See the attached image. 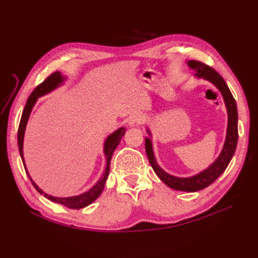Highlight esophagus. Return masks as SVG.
<instances>
[{
  "label": "esophagus",
  "instance_id": "esophagus-1",
  "mask_svg": "<svg viewBox=\"0 0 258 258\" xmlns=\"http://www.w3.org/2000/svg\"><path fill=\"white\" fill-rule=\"evenodd\" d=\"M143 116L140 115V114H136V115H132L129 120H128V126L129 127H135V126H139V124H141L143 122Z\"/></svg>",
  "mask_w": 258,
  "mask_h": 258
}]
</instances>
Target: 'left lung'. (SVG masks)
I'll use <instances>...</instances> for the list:
<instances>
[{"label": "left lung", "instance_id": "8db88e82", "mask_svg": "<svg viewBox=\"0 0 258 258\" xmlns=\"http://www.w3.org/2000/svg\"><path fill=\"white\" fill-rule=\"evenodd\" d=\"M187 64H188L190 69L196 71L195 76L201 77V79L212 83L222 93L228 114L227 132H226V139L223 150L220 156H218L216 160L209 168L201 171L200 173L189 177H177L163 171L155 159L152 141L148 138L145 139V151L148 161H150L153 170L163 183L168 185L170 188L175 190L194 192L204 189L212 184L224 172L226 168L228 167L232 156L235 154L238 142V111L236 101L233 99L227 84H226L223 77L214 69L196 60H190L187 62ZM146 131L148 132V135L152 136L150 130L147 129Z\"/></svg>", "mask_w": 258, "mask_h": 258}]
</instances>
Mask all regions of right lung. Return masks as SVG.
Here are the masks:
<instances>
[{"label": "right lung", "instance_id": "add662e5", "mask_svg": "<svg viewBox=\"0 0 258 258\" xmlns=\"http://www.w3.org/2000/svg\"><path fill=\"white\" fill-rule=\"evenodd\" d=\"M64 81H66V77L62 76V74L59 71H57V72L52 73L51 75H49L47 79H46L42 84L38 85L37 87L32 91V93H31L30 97L27 100L26 106H25V108H23L20 123H19V128H18V148H19V153H20V156H21L22 162H23V167H25L26 172H27V174L30 178L31 183H32V185L34 186V188L41 195H44V197H46V198L53 201V202H57V204H60V205L64 206L67 208H70V209L79 210V209H82V208H85V207L91 205L92 202L100 196L101 192H102V190L104 188L105 182H106V178L108 176V173H110V165H111V159H112L113 153L115 151V148L117 147V145L119 144L121 138L123 137L124 132H126V129H124V127H121L118 130L114 131L112 135H110L106 138L105 142H104V148H103V152H104L105 158H106V167H105V170H104V173L102 174V176H101L99 181L96 183V185H93V187H91V188L88 191H86L82 195H79V196L66 197V198L53 197V196H50V195H48V194L44 192L40 188V187H38L33 182V179L31 178V176L28 172V170H27L26 163H25V158H23V137H25V131H26L27 122L29 120L31 111H32V108H33L34 104L36 103L37 99L42 97V96L47 95V93H49L50 91L58 88L59 86H61L62 83H63Z\"/></svg>", "mask_w": 258, "mask_h": 258}]
</instances>
